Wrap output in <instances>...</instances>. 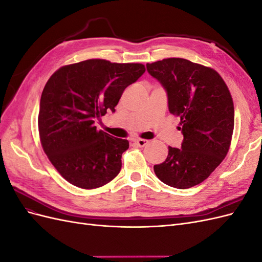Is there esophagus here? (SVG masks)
Returning a JSON list of instances; mask_svg holds the SVG:
<instances>
[{
    "label": "esophagus",
    "mask_w": 262,
    "mask_h": 262,
    "mask_svg": "<svg viewBox=\"0 0 262 262\" xmlns=\"http://www.w3.org/2000/svg\"><path fill=\"white\" fill-rule=\"evenodd\" d=\"M148 143L147 140L144 139H138V140H134V144L139 147H144L146 144Z\"/></svg>",
    "instance_id": "1"
}]
</instances>
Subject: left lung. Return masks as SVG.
<instances>
[{
    "mask_svg": "<svg viewBox=\"0 0 262 262\" xmlns=\"http://www.w3.org/2000/svg\"><path fill=\"white\" fill-rule=\"evenodd\" d=\"M167 92L168 109L180 118L181 148L168 147L165 162L154 165L157 178L178 189L201 184L224 160L234 130V104L215 70L181 58L146 64Z\"/></svg>",
    "mask_w": 262,
    "mask_h": 262,
    "instance_id": "8db88e82",
    "label": "left lung"
}]
</instances>
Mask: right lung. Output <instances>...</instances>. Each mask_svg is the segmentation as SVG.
<instances>
[{
  "instance_id": "right-lung-1",
  "label": "right lung",
  "mask_w": 262,
  "mask_h": 262,
  "mask_svg": "<svg viewBox=\"0 0 262 262\" xmlns=\"http://www.w3.org/2000/svg\"><path fill=\"white\" fill-rule=\"evenodd\" d=\"M144 72L141 63L91 59L60 68L47 82L39 137L49 161L70 184L95 189L120 172L129 141L98 131L95 119L115 113L123 91Z\"/></svg>"
}]
</instances>
